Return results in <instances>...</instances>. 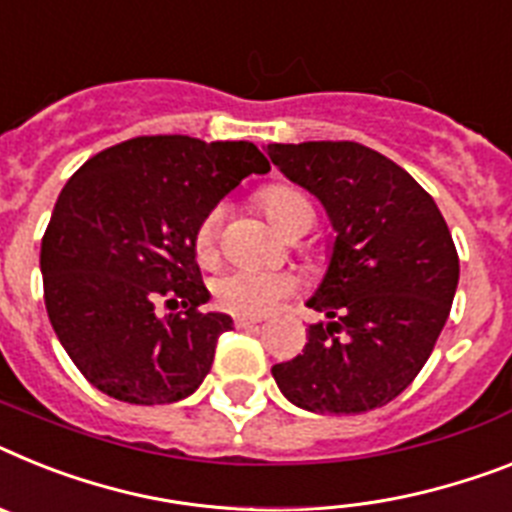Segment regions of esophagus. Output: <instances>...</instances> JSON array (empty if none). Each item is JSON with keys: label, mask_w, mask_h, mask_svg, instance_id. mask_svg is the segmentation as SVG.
<instances>
[{"label": "esophagus", "mask_w": 512, "mask_h": 512, "mask_svg": "<svg viewBox=\"0 0 512 512\" xmlns=\"http://www.w3.org/2000/svg\"><path fill=\"white\" fill-rule=\"evenodd\" d=\"M257 322H260V320H255V317H244V315L234 317L236 328H252V325H257Z\"/></svg>", "instance_id": "34e87169"}]
</instances>
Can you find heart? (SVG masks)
<instances>
[{
  "mask_svg": "<svg viewBox=\"0 0 512 512\" xmlns=\"http://www.w3.org/2000/svg\"><path fill=\"white\" fill-rule=\"evenodd\" d=\"M263 205L265 216L276 223L281 231L294 229L302 218L312 216V205L307 197L294 187L273 184L257 195ZM223 208H213L205 213L195 231V249L200 260L213 257L218 231H221ZM296 278L286 270H260V268H234L213 281V296L216 304L226 312L244 317H260L294 294Z\"/></svg>",
  "mask_w": 512,
  "mask_h": 512,
  "instance_id": "heart-1",
  "label": "heart"
}]
</instances>
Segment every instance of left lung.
Returning a JSON list of instances; mask_svg holds the SVG:
<instances>
[{
    "label": "left lung",
    "instance_id": "obj_1",
    "mask_svg": "<svg viewBox=\"0 0 512 512\" xmlns=\"http://www.w3.org/2000/svg\"><path fill=\"white\" fill-rule=\"evenodd\" d=\"M273 166L317 197L336 231L307 307L328 317L302 354L273 367L281 393L315 414H364L422 372L458 289V252L435 200L367 145H268Z\"/></svg>",
    "mask_w": 512,
    "mask_h": 512
}]
</instances>
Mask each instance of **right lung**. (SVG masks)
Here are the masks:
<instances>
[{"mask_svg": "<svg viewBox=\"0 0 512 512\" xmlns=\"http://www.w3.org/2000/svg\"><path fill=\"white\" fill-rule=\"evenodd\" d=\"M265 171L247 140L150 135L72 174L41 239V273L51 328L90 385L137 406L200 388L231 317L200 309L210 294L195 231L244 176ZM161 295L175 304L166 316L155 312Z\"/></svg>", "mask_w": 512, "mask_h": 512, "instance_id": "1", "label": "right lung"}]
</instances>
